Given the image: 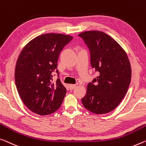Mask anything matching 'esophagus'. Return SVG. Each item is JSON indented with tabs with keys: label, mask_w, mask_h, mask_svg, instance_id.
I'll return each instance as SVG.
<instances>
[{
	"label": "esophagus",
	"mask_w": 146,
	"mask_h": 146,
	"mask_svg": "<svg viewBox=\"0 0 146 146\" xmlns=\"http://www.w3.org/2000/svg\"><path fill=\"white\" fill-rule=\"evenodd\" d=\"M76 87H77V85H76V84H69V89H70V90L75 89Z\"/></svg>",
	"instance_id": "esophagus-1"
}]
</instances>
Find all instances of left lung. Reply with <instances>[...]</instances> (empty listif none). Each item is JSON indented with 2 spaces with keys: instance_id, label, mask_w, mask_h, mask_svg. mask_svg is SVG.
Listing matches in <instances>:
<instances>
[{
  "instance_id": "left-lung-1",
  "label": "left lung",
  "mask_w": 146,
  "mask_h": 146,
  "mask_svg": "<svg viewBox=\"0 0 146 146\" xmlns=\"http://www.w3.org/2000/svg\"><path fill=\"white\" fill-rule=\"evenodd\" d=\"M78 36L89 48L92 67L99 73L88 84L82 103L94 114H106L119 105L129 88L131 78L129 58L121 46L105 32L86 31Z\"/></svg>"
}]
</instances>
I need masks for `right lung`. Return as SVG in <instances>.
<instances>
[{"label": "right lung", "instance_id": "add662e5", "mask_svg": "<svg viewBox=\"0 0 146 146\" xmlns=\"http://www.w3.org/2000/svg\"><path fill=\"white\" fill-rule=\"evenodd\" d=\"M73 39L62 34L47 33L30 41L19 55L15 65V81L23 103L41 115L56 111L66 89L60 78L53 82V71L58 74L57 62L61 50Z\"/></svg>", "mask_w": 146, "mask_h": 146}]
</instances>
